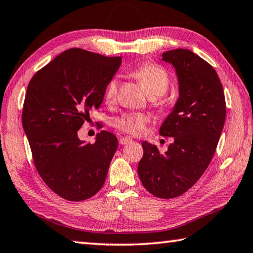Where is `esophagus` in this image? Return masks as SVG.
Segmentation results:
<instances>
[{"mask_svg": "<svg viewBox=\"0 0 253 253\" xmlns=\"http://www.w3.org/2000/svg\"><path fill=\"white\" fill-rule=\"evenodd\" d=\"M131 141H132V139L130 138V137H121V138H119V144L121 145H127Z\"/></svg>", "mask_w": 253, "mask_h": 253, "instance_id": "esophagus-1", "label": "esophagus"}]
</instances>
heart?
Here are the masks:
<instances>
[{"label":"heart","instance_id":"obj_1","mask_svg":"<svg viewBox=\"0 0 253 253\" xmlns=\"http://www.w3.org/2000/svg\"><path fill=\"white\" fill-rule=\"evenodd\" d=\"M130 76L140 83L147 94L154 97L155 104L158 107H165L167 105V99L163 98L170 85V76L166 68L154 63H144L141 65L131 70ZM119 81L114 77L107 83L105 87V100L107 103H113L117 97ZM148 117L140 113H126L122 116L114 119V126L118 129L131 135H140L144 132Z\"/></svg>","mask_w":253,"mask_h":253}]
</instances>
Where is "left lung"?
<instances>
[{
  "instance_id": "obj_1",
  "label": "left lung",
  "mask_w": 253,
  "mask_h": 253,
  "mask_svg": "<svg viewBox=\"0 0 253 253\" xmlns=\"http://www.w3.org/2000/svg\"><path fill=\"white\" fill-rule=\"evenodd\" d=\"M163 59L176 68L179 82V99L159 130L173 142L164 154L142 142L138 176L151 195L171 199L190 189L208 168L226 121V99L217 72L191 50H167Z\"/></svg>"
}]
</instances>
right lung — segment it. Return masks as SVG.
Listing matches in <instances>:
<instances>
[{
  "label": "right lung",
  "mask_w": 253,
  "mask_h": 253,
  "mask_svg": "<svg viewBox=\"0 0 253 253\" xmlns=\"http://www.w3.org/2000/svg\"><path fill=\"white\" fill-rule=\"evenodd\" d=\"M121 63L119 56L70 48L36 72L27 86L22 124L34 166L63 199H88L104 185L116 136L102 130L94 144H85L77 131L100 106Z\"/></svg>",
  "instance_id": "right-lung-1"
}]
</instances>
